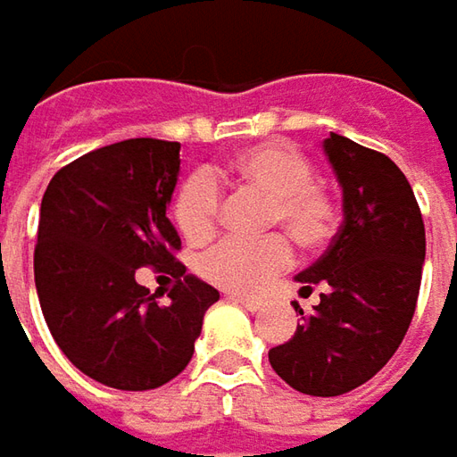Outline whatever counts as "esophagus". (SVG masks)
<instances>
[{
  "label": "esophagus",
  "instance_id": "34e87169",
  "mask_svg": "<svg viewBox=\"0 0 457 457\" xmlns=\"http://www.w3.org/2000/svg\"><path fill=\"white\" fill-rule=\"evenodd\" d=\"M228 300H231V303H238V305L244 307V310H249V312H256V310H262V300H254V297L228 295Z\"/></svg>",
  "mask_w": 457,
  "mask_h": 457
}]
</instances>
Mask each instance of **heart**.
<instances>
[{
    "mask_svg": "<svg viewBox=\"0 0 457 457\" xmlns=\"http://www.w3.org/2000/svg\"><path fill=\"white\" fill-rule=\"evenodd\" d=\"M234 183L270 198L267 226H279L303 249H318L333 237L338 223V205L323 185L312 180V165L290 142H262L234 154L226 165L208 175L187 178L175 201V219L190 241L213 237L219 220V187ZM290 262V246L282 237L259 241L228 238L208 252L201 262L205 279L223 290L254 295L262 292L274 274Z\"/></svg>",
    "mask_w": 457,
    "mask_h": 457,
    "instance_id": "b5f03b06",
    "label": "heart"
}]
</instances>
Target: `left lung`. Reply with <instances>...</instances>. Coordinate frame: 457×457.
Here are the masks:
<instances>
[{
  "label": "left lung",
  "instance_id": "1",
  "mask_svg": "<svg viewBox=\"0 0 457 457\" xmlns=\"http://www.w3.org/2000/svg\"><path fill=\"white\" fill-rule=\"evenodd\" d=\"M323 152L343 195V223L325 254L297 274L300 292L320 285V303L290 341L270 351L292 389L338 396L366 384L395 356L412 323L425 223L404 172L381 152L330 132Z\"/></svg>",
  "mask_w": 457,
  "mask_h": 457
}]
</instances>
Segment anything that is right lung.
Masks as SVG:
<instances>
[{"mask_svg": "<svg viewBox=\"0 0 457 457\" xmlns=\"http://www.w3.org/2000/svg\"><path fill=\"white\" fill-rule=\"evenodd\" d=\"M180 145L124 139L55 172L40 203L35 287L45 323L68 361L104 386L157 389L193 359L219 290L185 274L167 219ZM154 266L179 277L160 306L133 274Z\"/></svg>", "mask_w": 457, "mask_h": 457, "instance_id": "right-lung-1", "label": "right lung"}]
</instances>
